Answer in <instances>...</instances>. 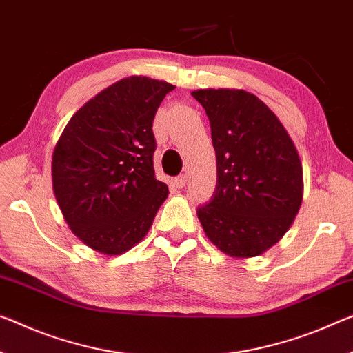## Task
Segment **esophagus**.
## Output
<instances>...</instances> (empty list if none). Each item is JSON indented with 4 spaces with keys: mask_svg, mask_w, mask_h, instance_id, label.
Instances as JSON below:
<instances>
[{
    "mask_svg": "<svg viewBox=\"0 0 353 353\" xmlns=\"http://www.w3.org/2000/svg\"><path fill=\"white\" fill-rule=\"evenodd\" d=\"M186 183H188V175H186V173H183V175L176 176L175 180H173V184H175V188H178V189H183L184 186H186Z\"/></svg>",
    "mask_w": 353,
    "mask_h": 353,
    "instance_id": "34e87169",
    "label": "esophagus"
}]
</instances>
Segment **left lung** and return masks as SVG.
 I'll use <instances>...</instances> for the list:
<instances>
[{"label":"left lung","instance_id":"left-lung-1","mask_svg":"<svg viewBox=\"0 0 353 353\" xmlns=\"http://www.w3.org/2000/svg\"><path fill=\"white\" fill-rule=\"evenodd\" d=\"M207 112L218 183L197 210L205 235L230 257H257L290 229L303 200L294 140L268 105L245 90L191 93Z\"/></svg>","mask_w":353,"mask_h":353}]
</instances>
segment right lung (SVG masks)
<instances>
[{
    "mask_svg": "<svg viewBox=\"0 0 353 353\" xmlns=\"http://www.w3.org/2000/svg\"><path fill=\"white\" fill-rule=\"evenodd\" d=\"M175 86L143 75L107 86L74 113L52 158L59 210L80 241L120 256L148 233L169 194L156 180L153 120Z\"/></svg>",
    "mask_w": 353,
    "mask_h": 353,
    "instance_id": "obj_1",
    "label": "right lung"
}]
</instances>
